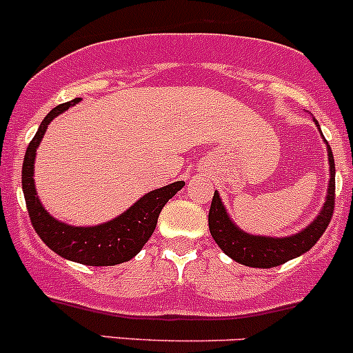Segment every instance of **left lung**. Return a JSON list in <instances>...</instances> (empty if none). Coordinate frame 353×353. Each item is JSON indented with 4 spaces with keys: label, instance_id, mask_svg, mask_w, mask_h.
<instances>
[{
    "label": "left lung",
    "instance_id": "1",
    "mask_svg": "<svg viewBox=\"0 0 353 353\" xmlns=\"http://www.w3.org/2000/svg\"><path fill=\"white\" fill-rule=\"evenodd\" d=\"M319 126V123L315 121ZM321 130V128H319ZM327 143V142H325ZM327 157H330V189H327V197L322 206L321 213L317 214L314 221L308 225L307 229L294 234L290 237H265L253 236L244 230H241L236 223L229 218L227 210L221 204L220 196L214 192L213 201H211L210 214H208V223H210V232L214 243L220 246L227 256L232 258L237 263H243L246 267L256 268H270L283 265L300 254L307 253L327 229L334 211V159L331 147L327 145Z\"/></svg>",
    "mask_w": 353,
    "mask_h": 353
}]
</instances>
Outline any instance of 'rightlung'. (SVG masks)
Returning a JSON list of instances; mask_svg holds the SVG:
<instances>
[{
	"mask_svg": "<svg viewBox=\"0 0 353 353\" xmlns=\"http://www.w3.org/2000/svg\"><path fill=\"white\" fill-rule=\"evenodd\" d=\"M78 102L79 99H74L70 102L60 103L55 109L50 110L48 116L41 121L34 139L31 140L23 156L22 190L32 227L50 250L65 260L92 265V267H109V265L132 260L142 250L143 244L150 239L156 229L157 218L164 204L185 185V182H174L152 190L140 197L123 214L95 227H72V225L55 220L43 208L41 201L36 196L34 179H32L36 149L53 117Z\"/></svg>",
	"mask_w": 353,
	"mask_h": 353,
	"instance_id": "add662e5",
	"label": "right lung"
}]
</instances>
